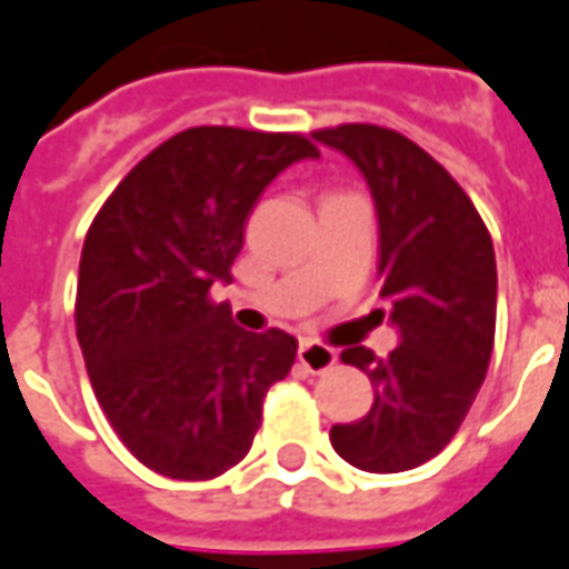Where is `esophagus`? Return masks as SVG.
I'll list each match as a JSON object with an SVG mask.
<instances>
[{"label":"esophagus","instance_id":"1","mask_svg":"<svg viewBox=\"0 0 569 569\" xmlns=\"http://www.w3.org/2000/svg\"><path fill=\"white\" fill-rule=\"evenodd\" d=\"M297 358H300V365H303L309 373H325L337 365V349H330L325 342L316 340H303L300 342V349H297Z\"/></svg>","mask_w":569,"mask_h":569}]
</instances>
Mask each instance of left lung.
<instances>
[{"instance_id":"1","label":"left lung","mask_w":569,"mask_h":569,"mask_svg":"<svg viewBox=\"0 0 569 569\" xmlns=\"http://www.w3.org/2000/svg\"><path fill=\"white\" fill-rule=\"evenodd\" d=\"M312 137L368 180L380 220V293L401 333L389 358L342 349V361L373 382V407L333 426L330 445L356 469H417L450 445L487 377L497 333L493 241L466 189L405 134L352 122Z\"/></svg>"}]
</instances>
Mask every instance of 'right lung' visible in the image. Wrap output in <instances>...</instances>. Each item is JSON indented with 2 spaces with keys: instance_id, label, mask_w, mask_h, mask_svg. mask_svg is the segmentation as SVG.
<instances>
[{
  "instance_id": "obj_1",
  "label": "right lung",
  "mask_w": 569,
  "mask_h": 569,
  "mask_svg": "<svg viewBox=\"0 0 569 569\" xmlns=\"http://www.w3.org/2000/svg\"><path fill=\"white\" fill-rule=\"evenodd\" d=\"M316 156L303 134L187 128L128 171L88 229L76 337L107 420L147 469L211 481L248 457L297 340L232 325L211 284L232 281L263 189Z\"/></svg>"
}]
</instances>
